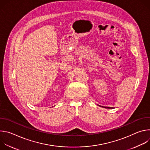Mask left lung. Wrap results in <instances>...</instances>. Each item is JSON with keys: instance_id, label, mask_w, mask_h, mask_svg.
<instances>
[{"instance_id": "obj_1", "label": "left lung", "mask_w": 150, "mask_h": 150, "mask_svg": "<svg viewBox=\"0 0 150 150\" xmlns=\"http://www.w3.org/2000/svg\"><path fill=\"white\" fill-rule=\"evenodd\" d=\"M100 107H102V108H105V109H114L113 108H110V107H104V106H101V105H99Z\"/></svg>"}]
</instances>
